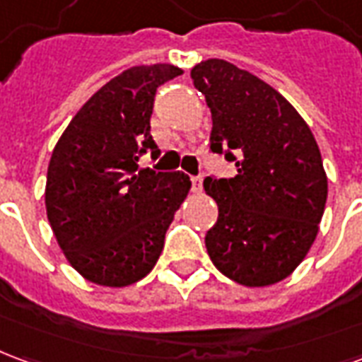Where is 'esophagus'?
<instances>
[{
  "instance_id": "obj_1",
  "label": "esophagus",
  "mask_w": 362,
  "mask_h": 362,
  "mask_svg": "<svg viewBox=\"0 0 362 362\" xmlns=\"http://www.w3.org/2000/svg\"><path fill=\"white\" fill-rule=\"evenodd\" d=\"M202 188H204V176H192V189L194 192H202Z\"/></svg>"
}]
</instances>
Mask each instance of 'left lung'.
Listing matches in <instances>:
<instances>
[{"label": "left lung", "mask_w": 362, "mask_h": 362, "mask_svg": "<svg viewBox=\"0 0 362 362\" xmlns=\"http://www.w3.org/2000/svg\"><path fill=\"white\" fill-rule=\"evenodd\" d=\"M211 110L209 151L236 165L235 178L207 176L219 205L207 254L223 275L266 287L293 273L310 250L327 199L318 143L287 98L225 59L192 69Z\"/></svg>", "instance_id": "left-lung-1"}]
</instances>
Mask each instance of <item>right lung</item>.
<instances>
[{
	"instance_id": "obj_1",
	"label": "right lung",
	"mask_w": 362,
	"mask_h": 362,
	"mask_svg": "<svg viewBox=\"0 0 362 362\" xmlns=\"http://www.w3.org/2000/svg\"><path fill=\"white\" fill-rule=\"evenodd\" d=\"M182 69L129 67L96 90L54 147L46 213L67 262L85 279L126 287L157 264L165 235L189 192L184 173L139 168L151 135L157 89Z\"/></svg>"
}]
</instances>
